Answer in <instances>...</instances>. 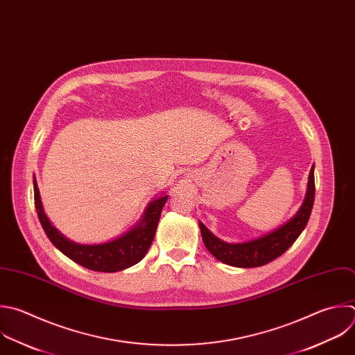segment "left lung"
<instances>
[{
    "mask_svg": "<svg viewBox=\"0 0 355 355\" xmlns=\"http://www.w3.org/2000/svg\"><path fill=\"white\" fill-rule=\"evenodd\" d=\"M313 168L315 166H312L309 171L306 193L300 210L291 220H288L286 224L276 228L275 231L263 235V237L247 243L228 244L218 240L216 235H213L203 225V223L199 221L202 240L207 251L220 262L235 268L263 266L283 255L300 237V234L302 232L309 220L315 200Z\"/></svg>",
    "mask_w": 355,
    "mask_h": 355,
    "instance_id": "obj_1",
    "label": "left lung"
}]
</instances>
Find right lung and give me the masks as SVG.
<instances>
[{"label": "right lung", "instance_id": "1", "mask_svg": "<svg viewBox=\"0 0 355 355\" xmlns=\"http://www.w3.org/2000/svg\"><path fill=\"white\" fill-rule=\"evenodd\" d=\"M33 188L35 205L40 224L44 232L47 234L49 240L53 243V245L78 265L94 272L104 273L124 270L127 268L137 265L145 258L146 252L149 251L153 243L163 206L168 198V195H162L152 200L148 205L141 221L128 232L121 235V237L104 244L82 245L65 239L64 235L50 223L43 210L40 192L35 175Z\"/></svg>", "mask_w": 355, "mask_h": 355}]
</instances>
